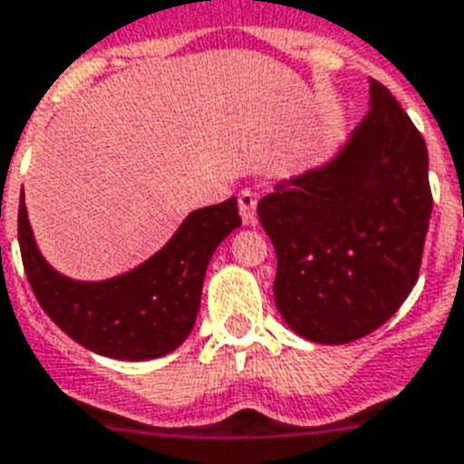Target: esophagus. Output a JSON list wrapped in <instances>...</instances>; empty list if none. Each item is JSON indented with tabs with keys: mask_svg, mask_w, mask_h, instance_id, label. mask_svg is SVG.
I'll return each mask as SVG.
<instances>
[{
	"mask_svg": "<svg viewBox=\"0 0 464 464\" xmlns=\"http://www.w3.org/2000/svg\"><path fill=\"white\" fill-rule=\"evenodd\" d=\"M238 207L240 217H243V224L255 226V221H257V195L250 192V189H243L238 195Z\"/></svg>",
	"mask_w": 464,
	"mask_h": 464,
	"instance_id": "esophagus-1",
	"label": "esophagus"
}]
</instances>
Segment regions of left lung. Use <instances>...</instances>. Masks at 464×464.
Listing matches in <instances>:
<instances>
[{
    "label": "left lung",
    "mask_w": 464,
    "mask_h": 464,
    "mask_svg": "<svg viewBox=\"0 0 464 464\" xmlns=\"http://www.w3.org/2000/svg\"><path fill=\"white\" fill-rule=\"evenodd\" d=\"M368 83L371 111L349 140L257 202L276 250V308L315 344H349L395 315L431 218L424 137L382 83Z\"/></svg>",
    "instance_id": "obj_1"
}]
</instances>
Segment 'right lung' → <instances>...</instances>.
I'll list each match as a JSON object with an SVG mask.
<instances>
[{
	"label": "right lung",
	"mask_w": 464,
	"mask_h": 464,
	"mask_svg": "<svg viewBox=\"0 0 464 464\" xmlns=\"http://www.w3.org/2000/svg\"><path fill=\"white\" fill-rule=\"evenodd\" d=\"M238 226L236 197L189 211L166 246L140 267L83 282L43 257L24 197L18 204V246L38 304L74 342L120 361L159 359L189 337L211 255Z\"/></svg>",
	"instance_id": "obj_1"
}]
</instances>
